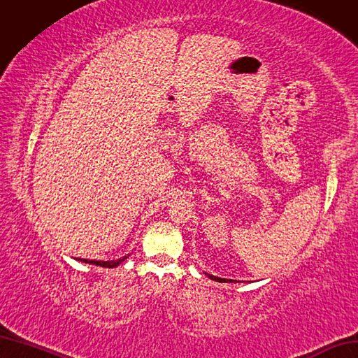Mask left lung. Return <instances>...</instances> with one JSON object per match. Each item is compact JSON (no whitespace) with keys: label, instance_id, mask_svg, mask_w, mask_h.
I'll return each mask as SVG.
<instances>
[{"label":"left lung","instance_id":"1","mask_svg":"<svg viewBox=\"0 0 358 358\" xmlns=\"http://www.w3.org/2000/svg\"><path fill=\"white\" fill-rule=\"evenodd\" d=\"M207 277H208V278H212V280H215V281H219V282H228V281H231V282H232V280L219 278V277H215V275H210V274H207Z\"/></svg>","mask_w":358,"mask_h":358}]
</instances>
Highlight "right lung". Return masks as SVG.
<instances>
[{
  "instance_id": "obj_1",
  "label": "right lung",
  "mask_w": 358,
  "mask_h": 358,
  "mask_svg": "<svg viewBox=\"0 0 358 358\" xmlns=\"http://www.w3.org/2000/svg\"><path fill=\"white\" fill-rule=\"evenodd\" d=\"M127 257H129V255L117 259V261H89V259H80V257H77V261H81V262H85V264H92V265H97V266H103V268H115L122 261H126Z\"/></svg>"
}]
</instances>
